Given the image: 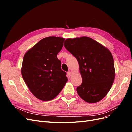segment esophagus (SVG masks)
<instances>
[{"mask_svg": "<svg viewBox=\"0 0 132 132\" xmlns=\"http://www.w3.org/2000/svg\"><path fill=\"white\" fill-rule=\"evenodd\" d=\"M71 71H68V72L67 73V76H68V77H70V76H71Z\"/></svg>", "mask_w": 132, "mask_h": 132, "instance_id": "34e87169", "label": "esophagus"}]
</instances>
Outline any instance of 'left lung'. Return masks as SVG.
I'll return each instance as SVG.
<instances>
[{
    "mask_svg": "<svg viewBox=\"0 0 132 132\" xmlns=\"http://www.w3.org/2000/svg\"><path fill=\"white\" fill-rule=\"evenodd\" d=\"M64 46L79 63L82 80L77 88L79 96L88 103L101 101L109 92L115 78L111 52L101 43L85 36L67 38Z\"/></svg>",
    "mask_w": 132,
    "mask_h": 132,
    "instance_id": "obj_1",
    "label": "left lung"
}]
</instances>
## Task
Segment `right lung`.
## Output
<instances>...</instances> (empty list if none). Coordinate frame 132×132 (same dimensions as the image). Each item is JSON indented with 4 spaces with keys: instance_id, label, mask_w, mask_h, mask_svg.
I'll use <instances>...</instances> for the list:
<instances>
[{
    "instance_id": "1",
    "label": "right lung",
    "mask_w": 132,
    "mask_h": 132,
    "mask_svg": "<svg viewBox=\"0 0 132 132\" xmlns=\"http://www.w3.org/2000/svg\"><path fill=\"white\" fill-rule=\"evenodd\" d=\"M64 40L55 36L44 38L23 57L21 68L22 78L31 93L40 100L55 98L68 81L57 56Z\"/></svg>"
}]
</instances>
